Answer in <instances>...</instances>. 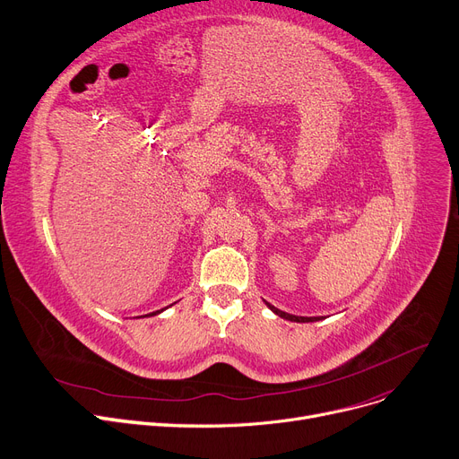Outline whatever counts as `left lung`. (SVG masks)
<instances>
[{
	"instance_id": "obj_1",
	"label": "left lung",
	"mask_w": 459,
	"mask_h": 459,
	"mask_svg": "<svg viewBox=\"0 0 459 459\" xmlns=\"http://www.w3.org/2000/svg\"><path fill=\"white\" fill-rule=\"evenodd\" d=\"M267 307L277 314L279 317H284V319H288V321H297V323H314V321H319L321 317H299V316H291V314H286V312H282V310H279V308H274V307H271V304L267 302Z\"/></svg>"
}]
</instances>
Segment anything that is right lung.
Instances as JSON below:
<instances>
[{"label":"right lung","instance_id":"right-lung-1","mask_svg":"<svg viewBox=\"0 0 459 459\" xmlns=\"http://www.w3.org/2000/svg\"><path fill=\"white\" fill-rule=\"evenodd\" d=\"M164 310V308H162ZM162 310H157V312H152V314H147V316H157V314H160ZM147 316H140V317H147Z\"/></svg>","mask_w":459,"mask_h":459}]
</instances>
